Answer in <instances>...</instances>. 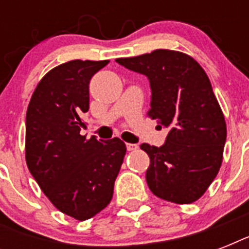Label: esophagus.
<instances>
[{
    "label": "esophagus",
    "instance_id": "esophagus-1",
    "mask_svg": "<svg viewBox=\"0 0 249 249\" xmlns=\"http://www.w3.org/2000/svg\"><path fill=\"white\" fill-rule=\"evenodd\" d=\"M138 148V146L134 143H126V150L128 151H134V150H137Z\"/></svg>",
    "mask_w": 249,
    "mask_h": 249
}]
</instances>
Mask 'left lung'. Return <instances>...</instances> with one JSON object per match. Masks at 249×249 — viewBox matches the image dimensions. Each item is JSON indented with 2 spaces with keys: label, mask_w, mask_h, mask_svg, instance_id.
Returning a JSON list of instances; mask_svg holds the SVG:
<instances>
[{
  "label": "left lung",
  "mask_w": 249,
  "mask_h": 249,
  "mask_svg": "<svg viewBox=\"0 0 249 249\" xmlns=\"http://www.w3.org/2000/svg\"><path fill=\"white\" fill-rule=\"evenodd\" d=\"M116 62L147 77V115L169 129L163 146L141 144L150 156L148 187L176 204L197 200L220 170L226 142L224 113L208 76L194 58L165 49Z\"/></svg>",
  "instance_id": "1"
}]
</instances>
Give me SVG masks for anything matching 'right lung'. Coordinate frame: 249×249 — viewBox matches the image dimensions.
<instances>
[{
  "instance_id": "1",
  "label": "right lung",
  "mask_w": 249,
  "mask_h": 249,
  "mask_svg": "<svg viewBox=\"0 0 249 249\" xmlns=\"http://www.w3.org/2000/svg\"><path fill=\"white\" fill-rule=\"evenodd\" d=\"M109 60H71L53 68L35 89L25 117V160L60 212L79 221L109 204L126 147L119 138L81 136L89 83Z\"/></svg>"
}]
</instances>
